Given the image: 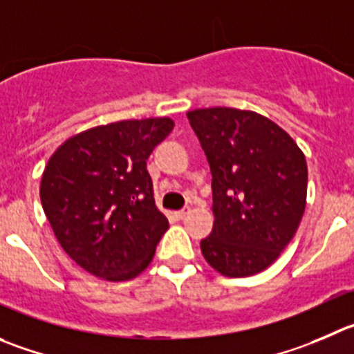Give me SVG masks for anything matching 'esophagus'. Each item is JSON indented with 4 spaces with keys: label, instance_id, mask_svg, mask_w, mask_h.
<instances>
[{
    "label": "esophagus",
    "instance_id": "1",
    "mask_svg": "<svg viewBox=\"0 0 354 354\" xmlns=\"http://www.w3.org/2000/svg\"><path fill=\"white\" fill-rule=\"evenodd\" d=\"M189 214H191V208L189 207H184L183 210L175 212V217H177V218H184V217H186V215H189Z\"/></svg>",
    "mask_w": 354,
    "mask_h": 354
}]
</instances>
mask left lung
Masks as SVG:
<instances>
[{
  "mask_svg": "<svg viewBox=\"0 0 354 354\" xmlns=\"http://www.w3.org/2000/svg\"><path fill=\"white\" fill-rule=\"evenodd\" d=\"M212 171L214 227L205 261L230 278L264 271L294 238L306 208L308 165L295 140L254 111L187 113Z\"/></svg>",
  "mask_w": 354,
  "mask_h": 354,
  "instance_id": "obj_1",
  "label": "left lung"
}]
</instances>
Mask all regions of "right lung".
<instances>
[{
  "instance_id": "obj_1",
  "label": "right lung",
  "mask_w": 354,
  "mask_h": 354,
  "mask_svg": "<svg viewBox=\"0 0 354 354\" xmlns=\"http://www.w3.org/2000/svg\"><path fill=\"white\" fill-rule=\"evenodd\" d=\"M171 129L170 118L102 124L67 139L46 163L43 210L64 252L90 274L132 280L153 261L168 221L146 160Z\"/></svg>"
}]
</instances>
